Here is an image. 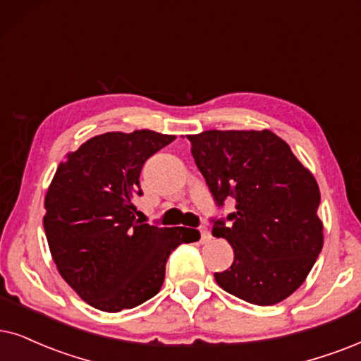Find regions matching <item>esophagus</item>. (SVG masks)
I'll return each mask as SVG.
<instances>
[{
  "mask_svg": "<svg viewBox=\"0 0 361 361\" xmlns=\"http://www.w3.org/2000/svg\"><path fill=\"white\" fill-rule=\"evenodd\" d=\"M200 233H202V243H208V241L212 240V233H209V230L207 226L200 228Z\"/></svg>",
  "mask_w": 361,
  "mask_h": 361,
  "instance_id": "1",
  "label": "esophagus"
}]
</instances>
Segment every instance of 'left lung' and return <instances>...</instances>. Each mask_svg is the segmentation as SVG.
Segmentation results:
<instances>
[{"label":"left lung","mask_w":361,"mask_h":361,"mask_svg":"<svg viewBox=\"0 0 361 361\" xmlns=\"http://www.w3.org/2000/svg\"><path fill=\"white\" fill-rule=\"evenodd\" d=\"M196 166L214 202L236 212L212 233L235 259L214 280L245 302L268 307L300 288L323 246L320 188L288 145L270 130H208L188 135Z\"/></svg>","instance_id":"8db88e82"}]
</instances>
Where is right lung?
Instances as JSON below:
<instances>
[{
  "instance_id": "add662e5",
  "label": "right lung",
  "mask_w": 361,
  "mask_h": 361,
  "mask_svg": "<svg viewBox=\"0 0 361 361\" xmlns=\"http://www.w3.org/2000/svg\"><path fill=\"white\" fill-rule=\"evenodd\" d=\"M175 140L152 130L109 131L85 141L56 168L43 225L59 275L81 300L116 313L159 291L170 253L200 240L191 228H159L135 218L145 161Z\"/></svg>"
}]
</instances>
